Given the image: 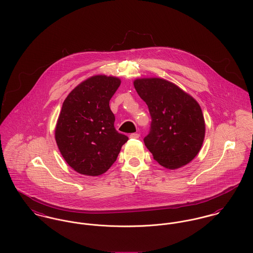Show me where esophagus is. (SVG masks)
I'll return each instance as SVG.
<instances>
[{"mask_svg":"<svg viewBox=\"0 0 253 253\" xmlns=\"http://www.w3.org/2000/svg\"><path fill=\"white\" fill-rule=\"evenodd\" d=\"M130 138H131V139H139V138H140V134H138V133H132V134L130 135Z\"/></svg>","mask_w":253,"mask_h":253,"instance_id":"34e87169","label":"esophagus"}]
</instances>
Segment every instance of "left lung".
<instances>
[{"mask_svg": "<svg viewBox=\"0 0 253 253\" xmlns=\"http://www.w3.org/2000/svg\"><path fill=\"white\" fill-rule=\"evenodd\" d=\"M151 117L143 141L153 159L168 169L180 168L194 159L205 138V120L196 101L162 79L134 82Z\"/></svg>", "mask_w": 253, "mask_h": 253, "instance_id": "1", "label": "left lung"}]
</instances>
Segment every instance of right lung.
I'll use <instances>...</instances> for the list:
<instances>
[{
    "label": "right lung",
    "instance_id": "add662e5",
    "mask_svg": "<svg viewBox=\"0 0 253 253\" xmlns=\"http://www.w3.org/2000/svg\"><path fill=\"white\" fill-rule=\"evenodd\" d=\"M120 85L113 77L95 76L78 85L65 99L55 139L66 162L86 175L106 172L128 137L114 128L110 100Z\"/></svg>",
    "mask_w": 253,
    "mask_h": 253
}]
</instances>
